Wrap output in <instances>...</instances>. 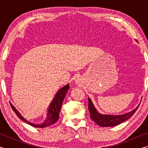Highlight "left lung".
Listing matches in <instances>:
<instances>
[{"label": "left lung", "mask_w": 148, "mask_h": 148, "mask_svg": "<svg viewBox=\"0 0 148 148\" xmlns=\"http://www.w3.org/2000/svg\"><path fill=\"white\" fill-rule=\"evenodd\" d=\"M88 109L91 118L97 125L102 127L116 126V125H119L123 121L129 119L134 114V112L136 111L140 105H138L136 108L128 112V113H125L121 115H108L99 113L97 109L95 108L93 103L89 98H88Z\"/></svg>", "instance_id": "1"}]
</instances>
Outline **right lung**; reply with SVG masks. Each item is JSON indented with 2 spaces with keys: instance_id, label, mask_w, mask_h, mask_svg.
Returning <instances> with one entry per match:
<instances>
[{
  "instance_id": "obj_1",
  "label": "right lung",
  "mask_w": 148,
  "mask_h": 148,
  "mask_svg": "<svg viewBox=\"0 0 148 148\" xmlns=\"http://www.w3.org/2000/svg\"><path fill=\"white\" fill-rule=\"evenodd\" d=\"M69 84H67L64 87H62V88L60 89L57 92V93L55 95L54 98L52 100L51 103L49 104L48 108H47V115L44 121L39 124L33 123L31 121L27 120L25 117L22 116L21 113L17 110V108H16L13 104L10 102V105L12 110H14L15 113L17 115V116L19 117V119L23 120V121L26 122L27 123L31 125L32 127H37V128H44V127L50 126V125L54 124L55 123H56L59 118V112L61 110L62 102L64 101V99L65 97L67 91L69 89Z\"/></svg>"
}]
</instances>
